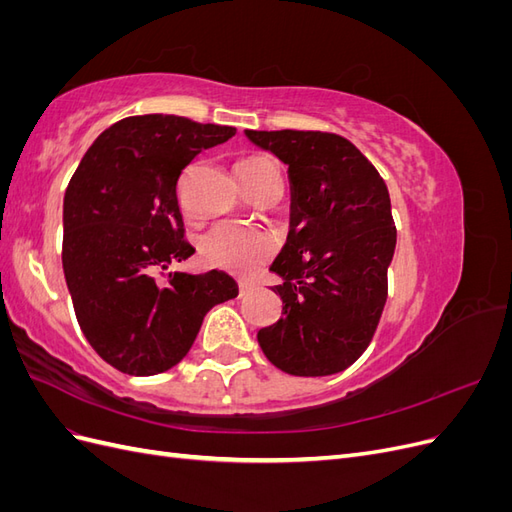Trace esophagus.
Here are the masks:
<instances>
[{"instance_id": "esophagus-1", "label": "esophagus", "mask_w": 512, "mask_h": 512, "mask_svg": "<svg viewBox=\"0 0 512 512\" xmlns=\"http://www.w3.org/2000/svg\"><path fill=\"white\" fill-rule=\"evenodd\" d=\"M250 290H252L250 284H243V282H241V284H239V297H245V294L250 292Z\"/></svg>"}]
</instances>
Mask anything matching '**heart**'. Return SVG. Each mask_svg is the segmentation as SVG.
Instances as JSON below:
<instances>
[{"mask_svg":"<svg viewBox=\"0 0 512 512\" xmlns=\"http://www.w3.org/2000/svg\"><path fill=\"white\" fill-rule=\"evenodd\" d=\"M269 170H277L275 162L262 153L247 156L237 164V175L245 185H252L260 177H265ZM275 250V241L265 230L252 226H243L237 222H224L209 230L200 252L211 267L224 269L235 275H250L262 262H265Z\"/></svg>","mask_w":512,"mask_h":512,"instance_id":"obj_1","label":"heart"}]
</instances>
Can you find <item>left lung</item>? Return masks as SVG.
<instances>
[{
  "label": "left lung",
  "mask_w": 512,
  "mask_h": 512,
  "mask_svg": "<svg viewBox=\"0 0 512 512\" xmlns=\"http://www.w3.org/2000/svg\"><path fill=\"white\" fill-rule=\"evenodd\" d=\"M288 166L290 232L271 271L284 318L258 331L267 359L292 376H331L369 346L386 303L397 230L386 183L344 136L258 132Z\"/></svg>",
  "instance_id": "1"
}]
</instances>
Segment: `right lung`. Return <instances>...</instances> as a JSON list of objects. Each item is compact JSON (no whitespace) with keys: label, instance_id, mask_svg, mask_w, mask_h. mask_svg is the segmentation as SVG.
Instances as JSON below:
<instances>
[{"label":"right lung","instance_id":"right-lung-1","mask_svg":"<svg viewBox=\"0 0 512 512\" xmlns=\"http://www.w3.org/2000/svg\"><path fill=\"white\" fill-rule=\"evenodd\" d=\"M235 134L177 115L126 117L96 138L70 179L61 262L74 314L91 348L123 374L175 367L209 309L239 294L215 269L155 277L194 254L183 239L181 170Z\"/></svg>","mask_w":512,"mask_h":512}]
</instances>
